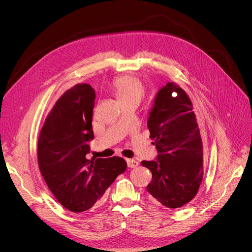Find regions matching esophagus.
Listing matches in <instances>:
<instances>
[{
    "label": "esophagus",
    "instance_id": "1",
    "mask_svg": "<svg viewBox=\"0 0 252 252\" xmlns=\"http://www.w3.org/2000/svg\"><path fill=\"white\" fill-rule=\"evenodd\" d=\"M126 161H127V166H128L129 168H135V167H137V166H138V161H137V160H135V159L127 158V159H126Z\"/></svg>",
    "mask_w": 252,
    "mask_h": 252
}]
</instances>
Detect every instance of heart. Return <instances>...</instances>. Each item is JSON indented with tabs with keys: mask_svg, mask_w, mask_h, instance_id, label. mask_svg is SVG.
<instances>
[{
	"mask_svg": "<svg viewBox=\"0 0 252 252\" xmlns=\"http://www.w3.org/2000/svg\"><path fill=\"white\" fill-rule=\"evenodd\" d=\"M116 94L122 103L139 102L144 95L143 82L136 76L123 75L114 80Z\"/></svg>",
	"mask_w": 252,
	"mask_h": 252,
	"instance_id": "1",
	"label": "heart"
}]
</instances>
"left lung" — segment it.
<instances>
[{
  "mask_svg": "<svg viewBox=\"0 0 252 252\" xmlns=\"http://www.w3.org/2000/svg\"><path fill=\"white\" fill-rule=\"evenodd\" d=\"M192 109L182 88L168 82L157 93L147 119L158 156L141 161L153 174L146 189L154 201L169 209L188 203L202 181V141Z\"/></svg>",
  "mask_w": 252,
  "mask_h": 252,
  "instance_id": "1",
  "label": "left lung"
}]
</instances>
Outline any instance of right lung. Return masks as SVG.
Wrapping results in <instances>:
<instances>
[{
	"label": "right lung",
	"mask_w": 252,
	"mask_h": 252,
	"mask_svg": "<svg viewBox=\"0 0 252 252\" xmlns=\"http://www.w3.org/2000/svg\"><path fill=\"white\" fill-rule=\"evenodd\" d=\"M95 93L90 84H76L55 106L37 142L40 173L59 203L73 213L92 209L118 176L127 169L124 158L88 159L94 138L93 110Z\"/></svg>",
	"instance_id": "add662e5"
}]
</instances>
